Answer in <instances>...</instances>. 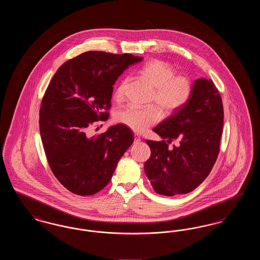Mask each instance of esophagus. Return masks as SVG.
Instances as JSON below:
<instances>
[{"label": "esophagus", "mask_w": 260, "mask_h": 260, "mask_svg": "<svg viewBox=\"0 0 260 260\" xmlns=\"http://www.w3.org/2000/svg\"><path fill=\"white\" fill-rule=\"evenodd\" d=\"M140 136H138V135H135V143H138V142H140Z\"/></svg>", "instance_id": "obj_1"}]
</instances>
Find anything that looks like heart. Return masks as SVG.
Returning <instances> with one entry per match:
<instances>
[{"label": "heart", "instance_id": "heart-1", "mask_svg": "<svg viewBox=\"0 0 260 260\" xmlns=\"http://www.w3.org/2000/svg\"><path fill=\"white\" fill-rule=\"evenodd\" d=\"M140 75L154 87L152 102L165 115H171L183 108L191 99L193 86L188 77L175 75L173 67L162 60H151L139 70ZM128 78L123 79L115 89L116 100L124 99ZM115 119L136 133H143L161 119V112L155 106L138 108L125 106L116 112Z\"/></svg>", "mask_w": 260, "mask_h": 260}]
</instances>
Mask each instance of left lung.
Returning <instances> with one entry per match:
<instances>
[{
	"instance_id": "1",
	"label": "left lung",
	"mask_w": 260,
	"mask_h": 260,
	"mask_svg": "<svg viewBox=\"0 0 260 260\" xmlns=\"http://www.w3.org/2000/svg\"><path fill=\"white\" fill-rule=\"evenodd\" d=\"M223 117L222 99L213 82L196 80L185 106L154 127L162 140H146L151 156L144 171L155 192L186 194L207 178L219 153ZM174 140L179 145L169 148Z\"/></svg>"
}]
</instances>
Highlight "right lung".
<instances>
[{"instance_id":"1","label":"right lung","mask_w":260,"mask_h":260,"mask_svg":"<svg viewBox=\"0 0 260 260\" xmlns=\"http://www.w3.org/2000/svg\"><path fill=\"white\" fill-rule=\"evenodd\" d=\"M143 57L87 51L65 62L52 77L42 100L40 134L51 172L70 192L90 196L111 180L119 160L134 142L124 124L91 136L88 128L106 121L113 86Z\"/></svg>"}]
</instances>
